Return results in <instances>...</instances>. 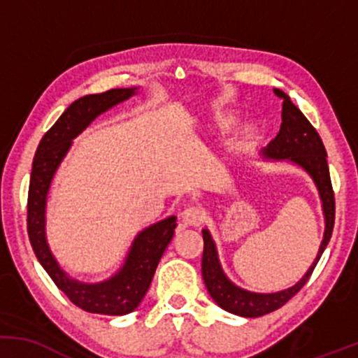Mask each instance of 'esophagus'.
I'll return each mask as SVG.
<instances>
[{
    "label": "esophagus",
    "instance_id": "esophagus-1",
    "mask_svg": "<svg viewBox=\"0 0 358 358\" xmlns=\"http://www.w3.org/2000/svg\"><path fill=\"white\" fill-rule=\"evenodd\" d=\"M205 219H207V213L202 207H188L182 212V222L190 227H199L203 224Z\"/></svg>",
    "mask_w": 358,
    "mask_h": 358
}]
</instances>
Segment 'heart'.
<instances>
[{
	"label": "heart",
	"instance_id": "obj_1",
	"mask_svg": "<svg viewBox=\"0 0 358 358\" xmlns=\"http://www.w3.org/2000/svg\"><path fill=\"white\" fill-rule=\"evenodd\" d=\"M215 122H217V127H219L220 131H229L236 126L237 116L236 114H219ZM252 139H254V129H248L244 134V143L252 141Z\"/></svg>",
	"mask_w": 358,
	"mask_h": 358
}]
</instances>
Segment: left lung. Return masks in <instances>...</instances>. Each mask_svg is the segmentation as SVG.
Wrapping results in <instances>:
<instances>
[{
  "label": "left lung",
  "instance_id": "left-lung-1",
  "mask_svg": "<svg viewBox=\"0 0 358 358\" xmlns=\"http://www.w3.org/2000/svg\"><path fill=\"white\" fill-rule=\"evenodd\" d=\"M274 94L282 99V122L281 129L276 134V138L269 143L264 150V156L273 159H289L296 163L301 168H305L311 178L315 180L318 187L320 196L323 202L324 220H327V229H324L323 242L320 245L318 256L308 273L303 276L299 282L293 287L279 293L261 294V293H249V291L241 289L234 286L225 274L222 273V268L217 259V250L213 245V241L208 231H202L203 236V256H202V276L207 286L208 293L213 298V301L219 305L222 310L229 313L245 316V318H256V316L268 315L271 311H276L282 305H286L294 294L306 285L313 273L315 266L318 264L324 248L330 242L331 232L335 225V193L331 187L330 170L327 163V150H324L322 138L318 131L311 126V122L305 117V114L299 110L296 106L286 96L282 90L274 89Z\"/></svg>",
  "mask_w": 358,
  "mask_h": 358
}]
</instances>
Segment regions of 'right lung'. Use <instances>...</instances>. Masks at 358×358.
Returning <instances> with one entry per match:
<instances>
[{"instance_id":"add662e5","label":"right lung","mask_w":358,"mask_h":358,"mask_svg":"<svg viewBox=\"0 0 358 358\" xmlns=\"http://www.w3.org/2000/svg\"><path fill=\"white\" fill-rule=\"evenodd\" d=\"M134 94V89H110L102 94H89L72 102L43 134L31 166L30 188L27 203V229L34 252L57 287L76 306L89 313L126 315L145 298L156 266L173 239L176 217H168L138 234L127 259L114 278L99 285H84L73 281L59 268L45 241V202L50 182L62 158L72 145V139L80 134L101 113Z\"/></svg>"}]
</instances>
